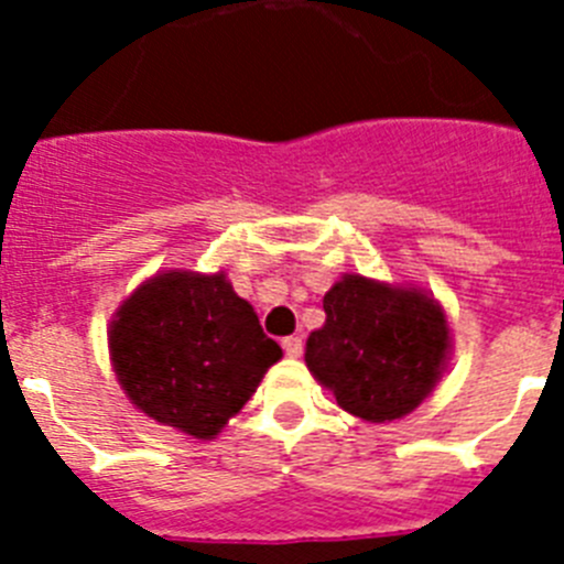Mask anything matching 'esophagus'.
<instances>
[{"label":"esophagus","instance_id":"34e87169","mask_svg":"<svg viewBox=\"0 0 564 564\" xmlns=\"http://www.w3.org/2000/svg\"><path fill=\"white\" fill-rule=\"evenodd\" d=\"M282 347H285V352L291 358H299V356H302V350H305V344H302V336L282 338Z\"/></svg>","mask_w":564,"mask_h":564}]
</instances>
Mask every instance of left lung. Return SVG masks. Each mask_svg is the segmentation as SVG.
<instances>
[{
  "instance_id": "left-lung-1",
  "label": "left lung",
  "mask_w": 564,
  "mask_h": 564,
  "mask_svg": "<svg viewBox=\"0 0 564 564\" xmlns=\"http://www.w3.org/2000/svg\"><path fill=\"white\" fill-rule=\"evenodd\" d=\"M325 325L307 338L305 364L344 412L395 421L435 390L452 350L435 299L344 273L325 293Z\"/></svg>"
}]
</instances>
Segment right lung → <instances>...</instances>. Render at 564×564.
Instances as JSON below:
<instances>
[{
	"label": "right lung",
	"mask_w": 564,
	"mask_h": 564,
	"mask_svg": "<svg viewBox=\"0 0 564 564\" xmlns=\"http://www.w3.org/2000/svg\"><path fill=\"white\" fill-rule=\"evenodd\" d=\"M109 356L138 410L208 441L246 406L282 347L223 271H166L118 307Z\"/></svg>",
	"instance_id": "right-lung-1"
}]
</instances>
